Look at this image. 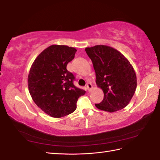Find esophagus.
<instances>
[{"label":"esophagus","instance_id":"1","mask_svg":"<svg viewBox=\"0 0 160 160\" xmlns=\"http://www.w3.org/2000/svg\"><path fill=\"white\" fill-rule=\"evenodd\" d=\"M86 87L88 88V90L89 91V92H90V91H92V85L91 83H88L87 85H86Z\"/></svg>","mask_w":160,"mask_h":160}]
</instances>
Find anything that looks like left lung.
<instances>
[{"mask_svg": "<svg viewBox=\"0 0 160 160\" xmlns=\"http://www.w3.org/2000/svg\"><path fill=\"white\" fill-rule=\"evenodd\" d=\"M96 73V83L103 92V99L95 104L97 108L113 112L128 105L137 88L134 68L123 55L104 45L86 48Z\"/></svg>", "mask_w": 160, "mask_h": 160, "instance_id": "1", "label": "left lung"}]
</instances>
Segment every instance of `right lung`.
Here are the masks:
<instances>
[{
  "label": "right lung",
  "mask_w": 160,
  "mask_h": 160,
  "mask_svg": "<svg viewBox=\"0 0 160 160\" xmlns=\"http://www.w3.org/2000/svg\"><path fill=\"white\" fill-rule=\"evenodd\" d=\"M77 50L67 45H52L36 58L28 74V89L34 102L54 118L73 112L79 97L86 91L73 84L74 77L67 65Z\"/></svg>",
  "instance_id": "1"
}]
</instances>
